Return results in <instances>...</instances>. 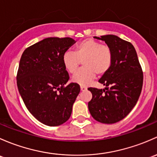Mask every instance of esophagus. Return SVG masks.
<instances>
[{"label":"esophagus","instance_id":"obj_1","mask_svg":"<svg viewBox=\"0 0 157 157\" xmlns=\"http://www.w3.org/2000/svg\"><path fill=\"white\" fill-rule=\"evenodd\" d=\"M80 88H81V90H82V91H84V90H87V88L85 86H81Z\"/></svg>","mask_w":157,"mask_h":157}]
</instances>
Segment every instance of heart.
<instances>
[{
	"label": "heart",
	"mask_w": 157,
	"mask_h": 157,
	"mask_svg": "<svg viewBox=\"0 0 157 157\" xmlns=\"http://www.w3.org/2000/svg\"><path fill=\"white\" fill-rule=\"evenodd\" d=\"M82 60L85 67L77 71L72 80L74 83L86 86L95 78L96 74L102 75L110 69L113 63L112 50L107 45L87 38L75 46V53L67 51L62 57L64 67L70 73L76 70Z\"/></svg>",
	"instance_id": "obj_1"
}]
</instances>
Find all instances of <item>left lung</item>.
<instances>
[{
  "mask_svg": "<svg viewBox=\"0 0 157 157\" xmlns=\"http://www.w3.org/2000/svg\"><path fill=\"white\" fill-rule=\"evenodd\" d=\"M94 38L105 41L113 52V63L98 82L105 89L89 88L88 109L98 122L113 124L123 119L136 105L143 85V72L136 51L130 42L114 35Z\"/></svg>",
  "mask_w": 157,
  "mask_h": 157,
  "instance_id": "8db88e82",
  "label": "left lung"
}]
</instances>
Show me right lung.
I'll return each instance as SVG.
<instances>
[{
  "mask_svg": "<svg viewBox=\"0 0 157 157\" xmlns=\"http://www.w3.org/2000/svg\"><path fill=\"white\" fill-rule=\"evenodd\" d=\"M75 42L71 38H44L25 49L19 61V94L30 113L48 126L67 122L80 92L78 84L66 85L69 77L62 61Z\"/></svg>",
  "mask_w": 157,
  "mask_h": 157,
  "instance_id": "right-lung-1",
  "label": "right lung"
}]
</instances>
